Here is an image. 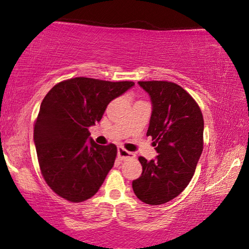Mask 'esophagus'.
Segmentation results:
<instances>
[{
	"label": "esophagus",
	"mask_w": 249,
	"mask_h": 249,
	"mask_svg": "<svg viewBox=\"0 0 249 249\" xmlns=\"http://www.w3.org/2000/svg\"><path fill=\"white\" fill-rule=\"evenodd\" d=\"M117 156H119L120 160H126L128 158L135 157V155L133 153H129V151L124 149L123 147H119V148H117Z\"/></svg>",
	"instance_id": "esophagus-1"
}]
</instances>
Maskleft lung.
I'll return each instance as SVG.
<instances>
[{"label":"left lung","instance_id":"1","mask_svg":"<svg viewBox=\"0 0 249 249\" xmlns=\"http://www.w3.org/2000/svg\"><path fill=\"white\" fill-rule=\"evenodd\" d=\"M149 94L151 111L147 136H151L158 156L142 166L133 181L136 196L146 204L159 205L175 199L195 175L203 150L204 121L195 99L178 84L168 81H140Z\"/></svg>","mask_w":249,"mask_h":249}]
</instances>
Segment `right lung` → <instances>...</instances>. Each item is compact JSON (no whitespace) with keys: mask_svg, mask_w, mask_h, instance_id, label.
I'll use <instances>...</instances> for the list:
<instances>
[{"mask_svg":"<svg viewBox=\"0 0 249 249\" xmlns=\"http://www.w3.org/2000/svg\"><path fill=\"white\" fill-rule=\"evenodd\" d=\"M134 84L78 77L57 83L46 94L34 142L41 175L59 196L78 203L99 191L114 166L117 148L95 144L89 127L101 121L112 100Z\"/></svg>","mask_w":249,"mask_h":249,"instance_id":"1","label":"right lung"}]
</instances>
